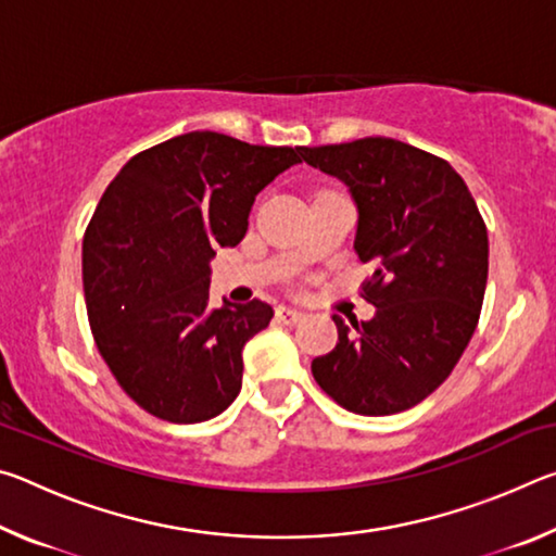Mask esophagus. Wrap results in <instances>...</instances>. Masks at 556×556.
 I'll use <instances>...</instances> for the list:
<instances>
[{"label":"esophagus","instance_id":"1","mask_svg":"<svg viewBox=\"0 0 556 556\" xmlns=\"http://www.w3.org/2000/svg\"><path fill=\"white\" fill-rule=\"evenodd\" d=\"M301 318H304V314H301L299 308H291V306H279L277 308V321H281V324L294 326V324L301 321Z\"/></svg>","mask_w":556,"mask_h":556}]
</instances>
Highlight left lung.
I'll return each instance as SVG.
<instances>
[{
  "instance_id": "left-lung-1",
  "label": "left lung",
  "mask_w": 556,
  "mask_h": 556,
  "mask_svg": "<svg viewBox=\"0 0 556 556\" xmlns=\"http://www.w3.org/2000/svg\"><path fill=\"white\" fill-rule=\"evenodd\" d=\"M308 166L345 184L357 208L355 255L372 267V321L333 316L338 343L314 357L326 394L363 417L397 414L444 382L478 326L488 230L454 166L390 137L301 147Z\"/></svg>"
}]
</instances>
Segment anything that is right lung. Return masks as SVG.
<instances>
[{
  "label": "right lung",
  "instance_id": "1",
  "mask_svg": "<svg viewBox=\"0 0 556 556\" xmlns=\"http://www.w3.org/2000/svg\"><path fill=\"white\" fill-rule=\"evenodd\" d=\"M299 149L188 131L119 168L83 240V289L108 368L139 407L174 425L218 417L242 388V348L271 306H211V260L248 232L255 195Z\"/></svg>",
  "mask_w": 556,
  "mask_h": 556
}]
</instances>
